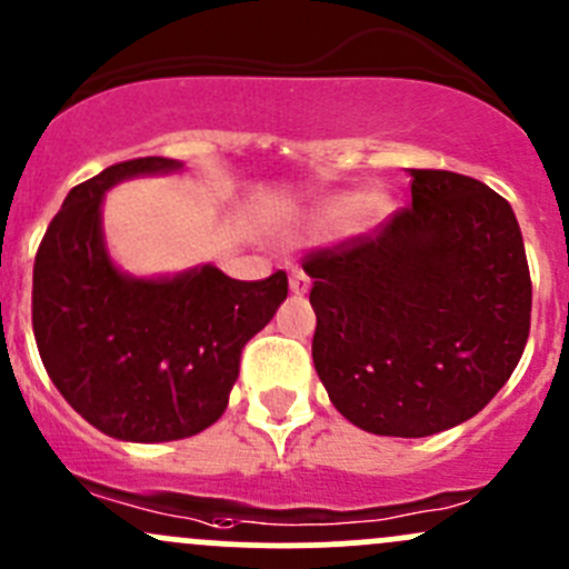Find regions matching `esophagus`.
I'll return each instance as SVG.
<instances>
[{
  "mask_svg": "<svg viewBox=\"0 0 569 569\" xmlns=\"http://www.w3.org/2000/svg\"><path fill=\"white\" fill-rule=\"evenodd\" d=\"M309 277L303 273V268H292L290 271V290L296 292V296H303V292H309Z\"/></svg>",
  "mask_w": 569,
  "mask_h": 569,
  "instance_id": "34e87169",
  "label": "esophagus"
}]
</instances>
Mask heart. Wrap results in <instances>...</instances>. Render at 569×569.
I'll return each mask as SVG.
<instances>
[{
  "label": "heart",
  "instance_id": "b5f03b06",
  "mask_svg": "<svg viewBox=\"0 0 569 569\" xmlns=\"http://www.w3.org/2000/svg\"><path fill=\"white\" fill-rule=\"evenodd\" d=\"M378 216V202H367L361 194H333L328 197L318 210H315V219L323 227H348L350 221L356 224H367Z\"/></svg>",
  "mask_w": 569,
  "mask_h": 569
}]
</instances>
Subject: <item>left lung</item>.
Here are the masks:
<instances>
[{
    "label": "left lung",
    "instance_id": "1",
    "mask_svg": "<svg viewBox=\"0 0 569 569\" xmlns=\"http://www.w3.org/2000/svg\"><path fill=\"white\" fill-rule=\"evenodd\" d=\"M408 172V208L303 271L333 408L375 436L425 438L477 416L518 367L531 277L507 199L447 169Z\"/></svg>",
    "mask_w": 569,
    "mask_h": 569
}]
</instances>
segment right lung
Wrapping results in <instances>:
<instances>
[{
    "mask_svg": "<svg viewBox=\"0 0 569 569\" xmlns=\"http://www.w3.org/2000/svg\"><path fill=\"white\" fill-rule=\"evenodd\" d=\"M178 169L174 158H133L73 186L34 254L32 328L46 372L76 413L120 441H178L213 425L243 345L287 298L284 271L238 282L202 266L137 279L111 262L103 194Z\"/></svg>",
    "mask_w": 569,
    "mask_h": 569,
    "instance_id": "obj_1",
    "label": "right lung"
}]
</instances>
